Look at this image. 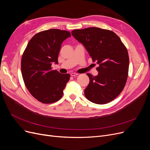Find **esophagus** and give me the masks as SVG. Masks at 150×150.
<instances>
[{"instance_id":"1","label":"esophagus","mask_w":150,"mask_h":150,"mask_svg":"<svg viewBox=\"0 0 150 150\" xmlns=\"http://www.w3.org/2000/svg\"><path fill=\"white\" fill-rule=\"evenodd\" d=\"M78 75V74H77V73H73V72H72V73L71 74V76H72V77H76V76H77Z\"/></svg>"}]
</instances>
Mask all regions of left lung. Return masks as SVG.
Instances as JSON below:
<instances>
[{
  "instance_id": "left-lung-1",
  "label": "left lung",
  "mask_w": 150,
  "mask_h": 150,
  "mask_svg": "<svg viewBox=\"0 0 150 150\" xmlns=\"http://www.w3.org/2000/svg\"><path fill=\"white\" fill-rule=\"evenodd\" d=\"M71 34L99 64L97 76L87 74L89 83L84 89L86 98L98 104L112 101L123 89L128 78L129 56L125 45L112 31L98 28L75 29Z\"/></svg>"
}]
</instances>
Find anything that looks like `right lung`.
<instances>
[{"label":"right lung","instance_id":"right-lung-1","mask_svg":"<svg viewBox=\"0 0 150 150\" xmlns=\"http://www.w3.org/2000/svg\"><path fill=\"white\" fill-rule=\"evenodd\" d=\"M69 37V32L57 29L40 32L29 40L22 55L21 72L25 85L42 103L59 100L69 80V74H61L51 67L53 63L58 64L61 44Z\"/></svg>","mask_w":150,"mask_h":150}]
</instances>
